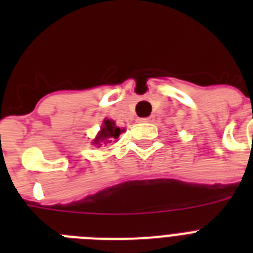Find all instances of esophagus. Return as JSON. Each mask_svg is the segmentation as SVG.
<instances>
[{
  "label": "esophagus",
  "mask_w": 253,
  "mask_h": 253,
  "mask_svg": "<svg viewBox=\"0 0 253 253\" xmlns=\"http://www.w3.org/2000/svg\"><path fill=\"white\" fill-rule=\"evenodd\" d=\"M140 122H147V123H150L152 122V118H142V119H139Z\"/></svg>",
  "instance_id": "1"
}]
</instances>
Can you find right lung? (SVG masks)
Returning <instances> with one entry per match:
<instances>
[{"label": "right lung", "instance_id": "obj_1", "mask_svg": "<svg viewBox=\"0 0 253 253\" xmlns=\"http://www.w3.org/2000/svg\"><path fill=\"white\" fill-rule=\"evenodd\" d=\"M121 128L119 127L115 126V123L113 121H109L106 119L105 122H103V126L99 131V134L97 135V138L93 140V144L95 146H102L103 144H107V143H111L113 140L119 138V134H121Z\"/></svg>", "mask_w": 253, "mask_h": 253}]
</instances>
